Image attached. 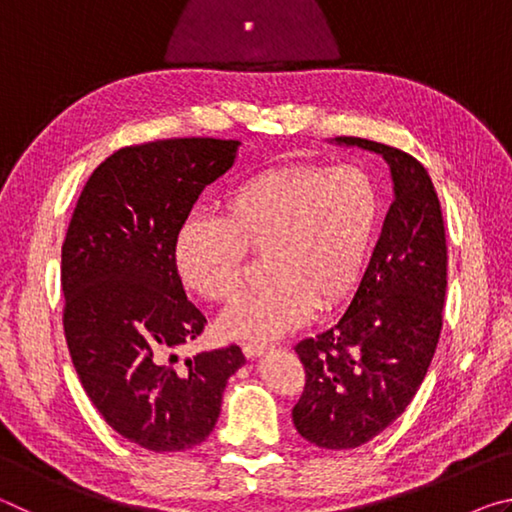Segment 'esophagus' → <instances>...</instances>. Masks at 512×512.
<instances>
[{"mask_svg":"<svg viewBox=\"0 0 512 512\" xmlns=\"http://www.w3.org/2000/svg\"><path fill=\"white\" fill-rule=\"evenodd\" d=\"M244 354L248 359H255V357H259V354H264L266 350H268V345L266 343H244Z\"/></svg>","mask_w":512,"mask_h":512,"instance_id":"obj_1","label":"esophagus"}]
</instances>
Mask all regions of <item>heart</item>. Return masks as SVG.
I'll use <instances>...</instances> for the list:
<instances>
[{"label":"heart","instance_id":"obj_1","mask_svg":"<svg viewBox=\"0 0 512 512\" xmlns=\"http://www.w3.org/2000/svg\"><path fill=\"white\" fill-rule=\"evenodd\" d=\"M379 192L359 167L291 164L255 173L221 201V219L194 216L176 237L183 282L210 302H232L246 255L262 257L268 284L221 318L232 339L266 341L352 296L375 239Z\"/></svg>","mask_w":512,"mask_h":512}]
</instances>
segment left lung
Masks as SVG:
<instances>
[{
  "label": "left lung",
  "instance_id": "1",
  "mask_svg": "<svg viewBox=\"0 0 512 512\" xmlns=\"http://www.w3.org/2000/svg\"><path fill=\"white\" fill-rule=\"evenodd\" d=\"M388 162L395 198L370 264L336 325L296 345L305 391L298 433L320 449H354L400 418L418 393L443 329L447 241L427 169L393 146L336 137Z\"/></svg>",
  "mask_w": 512,
  "mask_h": 512
}]
</instances>
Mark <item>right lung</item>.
I'll return each mask as SVG.
<instances>
[{"label": "right lung", "instance_id": "right-lung-1", "mask_svg": "<svg viewBox=\"0 0 512 512\" xmlns=\"http://www.w3.org/2000/svg\"><path fill=\"white\" fill-rule=\"evenodd\" d=\"M237 140L178 137L119 149L92 171L60 262L63 327L83 391L112 429L151 452L210 436L239 345L178 363L207 325L187 300L176 237L203 189L237 158Z\"/></svg>", "mask_w": 512, "mask_h": 512}]
</instances>
